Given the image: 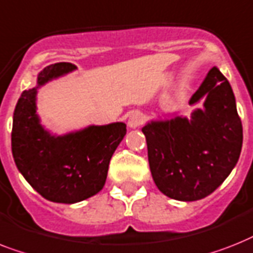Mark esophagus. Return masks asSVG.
Wrapping results in <instances>:
<instances>
[{
	"mask_svg": "<svg viewBox=\"0 0 253 253\" xmlns=\"http://www.w3.org/2000/svg\"><path fill=\"white\" fill-rule=\"evenodd\" d=\"M145 121V117L143 113L140 112H133L131 113L130 117H128V122L127 125L131 127V128H137V127H140Z\"/></svg>",
	"mask_w": 253,
	"mask_h": 253,
	"instance_id": "1",
	"label": "esophagus"
}]
</instances>
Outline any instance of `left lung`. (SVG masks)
Listing matches in <instances>:
<instances>
[{"instance_id":"left-lung-1","label":"left lung","mask_w":253,"mask_h":253,"mask_svg":"<svg viewBox=\"0 0 253 253\" xmlns=\"http://www.w3.org/2000/svg\"><path fill=\"white\" fill-rule=\"evenodd\" d=\"M204 100L191 118L152 121L145 135L148 161L162 194L180 201L207 198L239 160L243 127L231 85L217 67L209 70L190 104Z\"/></svg>"}]
</instances>
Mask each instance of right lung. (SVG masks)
Listing matches in <instances>:
<instances>
[{
  "mask_svg": "<svg viewBox=\"0 0 253 253\" xmlns=\"http://www.w3.org/2000/svg\"><path fill=\"white\" fill-rule=\"evenodd\" d=\"M77 69L69 62L45 67L38 87L20 94L14 110L11 151L26 180L46 200L74 204L102 190L113 153L126 135L122 122L89 126L63 136H53L36 114L38 88Z\"/></svg>",
  "mask_w": 253,
  "mask_h": 253,
  "instance_id": "add662e5",
  "label": "right lung"
}]
</instances>
